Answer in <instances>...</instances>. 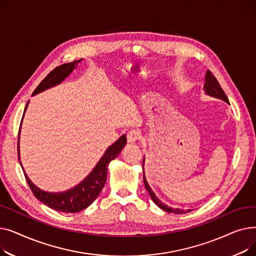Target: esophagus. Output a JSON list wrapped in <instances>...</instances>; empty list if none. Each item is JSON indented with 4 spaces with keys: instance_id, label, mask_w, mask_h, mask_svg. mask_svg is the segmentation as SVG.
<instances>
[{
    "instance_id": "1",
    "label": "esophagus",
    "mask_w": 256,
    "mask_h": 256,
    "mask_svg": "<svg viewBox=\"0 0 256 256\" xmlns=\"http://www.w3.org/2000/svg\"><path fill=\"white\" fill-rule=\"evenodd\" d=\"M140 139V132L137 130H132L128 132V142L136 143Z\"/></svg>"
}]
</instances>
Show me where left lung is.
Here are the masks:
<instances>
[{
    "label": "left lung",
    "instance_id": "1",
    "mask_svg": "<svg viewBox=\"0 0 256 256\" xmlns=\"http://www.w3.org/2000/svg\"><path fill=\"white\" fill-rule=\"evenodd\" d=\"M204 90L206 92V94H208V96H212V98H220L224 102H226L227 104H230V102H228V98L226 96L225 92L223 91V89L221 88L219 82L217 80V78L214 76V74L210 72V70H206V78H204ZM144 163H145V158H143V182H144V186L146 188L147 192H148L150 198L152 199L154 202L160 208L164 210L165 212H174V214H186V212H191V210H180V208H172L170 206H168L167 204H163L162 201H160L156 195L154 194V192L152 191V189L150 188V186L148 184V182H147L146 180V178H145V173H144Z\"/></svg>",
    "mask_w": 256,
    "mask_h": 256
}]
</instances>
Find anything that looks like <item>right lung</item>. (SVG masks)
Returning <instances> with one entry per match:
<instances>
[{"label":"right lung","instance_id":"1","mask_svg":"<svg viewBox=\"0 0 256 256\" xmlns=\"http://www.w3.org/2000/svg\"><path fill=\"white\" fill-rule=\"evenodd\" d=\"M82 60L83 59H80L78 61L76 60L74 62L62 64L56 67V68L52 70L42 80V82L37 86V88L33 92V96H36V94L42 92L46 89H50L52 87H55L61 84L63 80L76 70V65ZM28 104H29V102L26 104L24 115L26 113V108H28ZM24 115H22V118H24ZM22 122H20V128H22ZM126 144V136L122 135L115 143H113L112 145L108 147V150L104 152V156L100 158L96 167L92 169V171L82 182H80L78 184L74 186V188H72V189L63 191V192H48V191L42 190L36 184H34L31 182V180L28 178V176H26V173L24 170V167L22 166L20 158V134H18V160L20 162V166L22 168L26 180L28 182L34 196L39 201H42L44 204L57 212H78L88 208L100 195L106 180L108 166H109L112 160L118 156L121 150H124Z\"/></svg>","mask_w":256,"mask_h":256}]
</instances>
